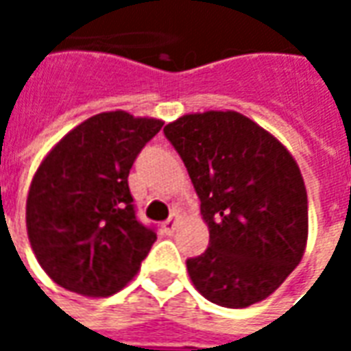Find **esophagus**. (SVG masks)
Wrapping results in <instances>:
<instances>
[{
    "mask_svg": "<svg viewBox=\"0 0 351 351\" xmlns=\"http://www.w3.org/2000/svg\"><path fill=\"white\" fill-rule=\"evenodd\" d=\"M178 223H180V218H178V214H173L167 221H163V231L171 235V233H175V229L178 228Z\"/></svg>",
    "mask_w": 351,
    "mask_h": 351,
    "instance_id": "obj_1",
    "label": "esophagus"
}]
</instances>
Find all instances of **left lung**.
<instances>
[{"label":"left lung","instance_id":"1","mask_svg":"<svg viewBox=\"0 0 351 351\" xmlns=\"http://www.w3.org/2000/svg\"><path fill=\"white\" fill-rule=\"evenodd\" d=\"M201 201L210 243L186 261L199 293L246 308L301 263L308 199L301 169L278 138L235 110L184 114L163 128Z\"/></svg>","mask_w":351,"mask_h":351}]
</instances>
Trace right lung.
I'll return each mask as SVG.
<instances>
[{"label":"right lung","instance_id":"1","mask_svg":"<svg viewBox=\"0 0 351 351\" xmlns=\"http://www.w3.org/2000/svg\"><path fill=\"white\" fill-rule=\"evenodd\" d=\"M161 125L125 110L101 112L41 161L27 193L26 228L35 258L58 286L107 297L137 274L156 233L135 216L128 176Z\"/></svg>","mask_w":351,"mask_h":351}]
</instances>
